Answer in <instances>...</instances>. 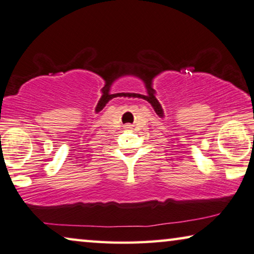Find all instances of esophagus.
I'll return each instance as SVG.
<instances>
[{
    "label": "esophagus",
    "mask_w": 254,
    "mask_h": 254,
    "mask_svg": "<svg viewBox=\"0 0 254 254\" xmlns=\"http://www.w3.org/2000/svg\"><path fill=\"white\" fill-rule=\"evenodd\" d=\"M130 127V126H127V127Z\"/></svg>",
    "instance_id": "1"
}]
</instances>
